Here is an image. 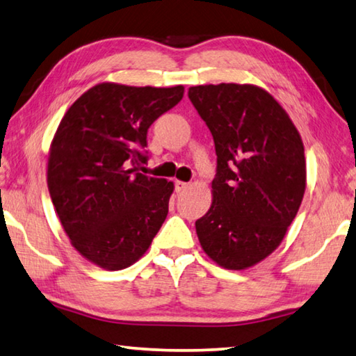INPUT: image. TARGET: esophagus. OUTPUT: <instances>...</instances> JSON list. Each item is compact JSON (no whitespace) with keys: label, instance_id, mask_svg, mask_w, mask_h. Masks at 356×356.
<instances>
[{"label":"esophagus","instance_id":"1","mask_svg":"<svg viewBox=\"0 0 356 356\" xmlns=\"http://www.w3.org/2000/svg\"><path fill=\"white\" fill-rule=\"evenodd\" d=\"M188 188H189V183H184V181L175 183V189H177V192H184Z\"/></svg>","mask_w":356,"mask_h":356}]
</instances>
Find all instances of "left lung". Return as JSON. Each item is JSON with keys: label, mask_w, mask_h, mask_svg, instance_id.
<instances>
[{"label": "left lung", "mask_w": 356, "mask_h": 356, "mask_svg": "<svg viewBox=\"0 0 356 356\" xmlns=\"http://www.w3.org/2000/svg\"><path fill=\"white\" fill-rule=\"evenodd\" d=\"M189 98L214 137L213 203L195 222L203 252L244 270L277 250L307 188L300 133L275 98L254 84H207Z\"/></svg>", "instance_id": "1"}]
</instances>
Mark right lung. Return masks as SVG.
Masks as SVG:
<instances>
[{
    "mask_svg": "<svg viewBox=\"0 0 356 356\" xmlns=\"http://www.w3.org/2000/svg\"><path fill=\"white\" fill-rule=\"evenodd\" d=\"M183 93V86L99 83L56 129L47 168L56 214L74 250L104 270L140 259L165 220L175 186L139 167L148 128Z\"/></svg>",
    "mask_w": 356,
    "mask_h": 356,
    "instance_id": "right-lung-1",
    "label": "right lung"
}]
</instances>
